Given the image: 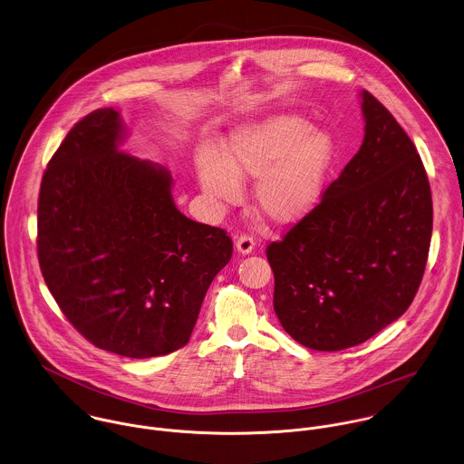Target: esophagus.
<instances>
[{"label": "esophagus", "mask_w": 464, "mask_h": 464, "mask_svg": "<svg viewBox=\"0 0 464 464\" xmlns=\"http://www.w3.org/2000/svg\"><path fill=\"white\" fill-rule=\"evenodd\" d=\"M237 249H238V253H242V255L253 253V249H255V238H253L251 235H240V237L237 238Z\"/></svg>", "instance_id": "34e87169"}]
</instances>
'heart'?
<instances>
[{
    "label": "heart",
    "mask_w": 464,
    "mask_h": 464,
    "mask_svg": "<svg viewBox=\"0 0 464 464\" xmlns=\"http://www.w3.org/2000/svg\"><path fill=\"white\" fill-rule=\"evenodd\" d=\"M334 160V141L326 132L295 114L271 116L238 129L224 149V158L202 150L197 174L204 193L218 204H233L242 195L240 179L258 178L255 198L260 211L278 224H290L319 202Z\"/></svg>",
    "instance_id": "heart-1"
}]
</instances>
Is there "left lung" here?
Here are the masks:
<instances>
[{
  "instance_id": "left-lung-1",
  "label": "left lung",
  "mask_w": 464,
  "mask_h": 464,
  "mask_svg": "<svg viewBox=\"0 0 464 464\" xmlns=\"http://www.w3.org/2000/svg\"><path fill=\"white\" fill-rule=\"evenodd\" d=\"M359 152L315 208L267 246L275 312L317 352L368 341L412 303L432 237V195L421 158L394 116L362 92Z\"/></svg>"
}]
</instances>
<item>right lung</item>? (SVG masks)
Returning a JSON list of instances; mask_svg holds the SVG:
<instances>
[{
    "mask_svg": "<svg viewBox=\"0 0 464 464\" xmlns=\"http://www.w3.org/2000/svg\"><path fill=\"white\" fill-rule=\"evenodd\" d=\"M123 130L118 111L96 109L52 156L37 202V256L82 337L149 359L189 341L233 242L176 208L167 169L118 150Z\"/></svg>",
    "mask_w": 464,
    "mask_h": 464,
    "instance_id": "right-lung-1",
    "label": "right lung"
}]
</instances>
